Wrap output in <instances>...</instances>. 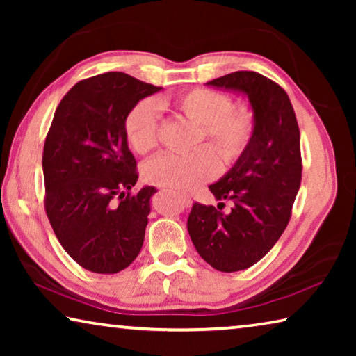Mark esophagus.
I'll return each instance as SVG.
<instances>
[{"instance_id": "esophagus-1", "label": "esophagus", "mask_w": 356, "mask_h": 356, "mask_svg": "<svg viewBox=\"0 0 356 356\" xmlns=\"http://www.w3.org/2000/svg\"><path fill=\"white\" fill-rule=\"evenodd\" d=\"M179 197H180V201H182L184 206L188 207L190 204H191V201H190V196H186V195H180V193H179Z\"/></svg>"}]
</instances>
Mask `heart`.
Instances as JSON below:
<instances>
[{
    "label": "heart",
    "instance_id": "obj_1",
    "mask_svg": "<svg viewBox=\"0 0 356 356\" xmlns=\"http://www.w3.org/2000/svg\"><path fill=\"white\" fill-rule=\"evenodd\" d=\"M172 110L200 125L190 154H161L144 166L149 184L191 190L213 179L220 160L226 166L243 159L256 134V113L248 104H232L231 95L196 88L176 95ZM161 114L154 100L144 99L125 118V136L138 154H147L160 143Z\"/></svg>",
    "mask_w": 356,
    "mask_h": 356
}]
</instances>
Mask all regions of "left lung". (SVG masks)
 <instances>
[{
  "mask_svg": "<svg viewBox=\"0 0 356 356\" xmlns=\"http://www.w3.org/2000/svg\"><path fill=\"white\" fill-rule=\"evenodd\" d=\"M207 84L246 94L256 113L250 149L209 186L218 201L234 202L231 212L225 215L221 209L195 202L186 221L204 261L232 273L261 261L289 225L303 168L300 129L287 92L257 72H232Z\"/></svg>",
  "mask_w": 356,
  "mask_h": 356,
  "instance_id": "8db88e82",
  "label": "left lung"
}]
</instances>
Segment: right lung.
<instances>
[{
  "label": "right lung",
  "mask_w": 356,
  "mask_h": 356,
  "mask_svg": "<svg viewBox=\"0 0 356 356\" xmlns=\"http://www.w3.org/2000/svg\"><path fill=\"white\" fill-rule=\"evenodd\" d=\"M160 89L106 72L78 81L53 116L42 155L45 212L63 248L89 272L118 273L141 251L155 188L131 193L138 171L125 118Z\"/></svg>",
  "instance_id": "right-lung-1"
}]
</instances>
